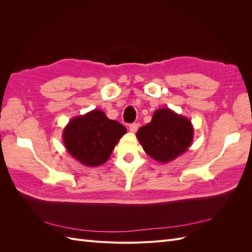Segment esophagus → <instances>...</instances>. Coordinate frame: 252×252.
<instances>
[{
	"label": "esophagus",
	"instance_id": "34e87169",
	"mask_svg": "<svg viewBox=\"0 0 252 252\" xmlns=\"http://www.w3.org/2000/svg\"><path fill=\"white\" fill-rule=\"evenodd\" d=\"M138 128H139V124L133 123V124H131L130 126H129V131L134 133V132H136V130H138Z\"/></svg>",
	"mask_w": 252,
	"mask_h": 252
}]
</instances>
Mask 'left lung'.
<instances>
[{
  "label": "left lung",
  "instance_id": "left-lung-1",
  "mask_svg": "<svg viewBox=\"0 0 252 252\" xmlns=\"http://www.w3.org/2000/svg\"><path fill=\"white\" fill-rule=\"evenodd\" d=\"M193 131L189 119L169 108H159L150 123L139 129L136 138L151 158L166 164L187 151L193 140Z\"/></svg>",
  "mask_w": 252,
  "mask_h": 252
}]
</instances>
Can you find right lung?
<instances>
[{
  "instance_id": "add662e5",
  "label": "right lung",
  "mask_w": 252,
  "mask_h": 252,
  "mask_svg": "<svg viewBox=\"0 0 252 252\" xmlns=\"http://www.w3.org/2000/svg\"><path fill=\"white\" fill-rule=\"evenodd\" d=\"M127 132L104 111L91 110L72 118L63 130V143L69 155L87 167L100 166L109 158L120 139Z\"/></svg>"
}]
</instances>
